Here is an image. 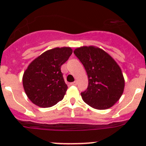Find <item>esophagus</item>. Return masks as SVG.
Listing matches in <instances>:
<instances>
[{"mask_svg": "<svg viewBox=\"0 0 146 146\" xmlns=\"http://www.w3.org/2000/svg\"><path fill=\"white\" fill-rule=\"evenodd\" d=\"M77 81H74V82H71V85H72V86H77Z\"/></svg>", "mask_w": 146, "mask_h": 146, "instance_id": "obj_1", "label": "esophagus"}]
</instances>
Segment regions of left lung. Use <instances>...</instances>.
<instances>
[{
  "label": "left lung",
  "instance_id": "1",
  "mask_svg": "<svg viewBox=\"0 0 146 146\" xmlns=\"http://www.w3.org/2000/svg\"><path fill=\"white\" fill-rule=\"evenodd\" d=\"M88 77L87 89L81 93L83 101L95 109L111 108L121 98L124 79L119 66L102 49L82 47L74 51Z\"/></svg>",
  "mask_w": 146,
  "mask_h": 146
}]
</instances>
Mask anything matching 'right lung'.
Here are the masks:
<instances>
[{
    "instance_id": "add662e5",
    "label": "right lung",
    "mask_w": 146,
    "mask_h": 146,
    "mask_svg": "<svg viewBox=\"0 0 146 146\" xmlns=\"http://www.w3.org/2000/svg\"><path fill=\"white\" fill-rule=\"evenodd\" d=\"M72 54L70 47L47 50L31 63L23 83L28 99L40 108H50L64 99L67 91L60 68Z\"/></svg>"
}]
</instances>
